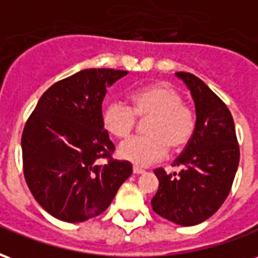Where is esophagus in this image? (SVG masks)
<instances>
[{
	"label": "esophagus",
	"instance_id": "1",
	"mask_svg": "<svg viewBox=\"0 0 258 258\" xmlns=\"http://www.w3.org/2000/svg\"><path fill=\"white\" fill-rule=\"evenodd\" d=\"M133 171H134V174H144V173H145V170H144V168L138 167V166H134V167H133Z\"/></svg>",
	"mask_w": 258,
	"mask_h": 258
}]
</instances>
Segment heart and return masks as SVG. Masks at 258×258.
I'll list each match as a JSON object with an SVG mask.
<instances>
[{
    "instance_id": "obj_1",
    "label": "heart",
    "mask_w": 258,
    "mask_h": 258,
    "mask_svg": "<svg viewBox=\"0 0 258 258\" xmlns=\"http://www.w3.org/2000/svg\"><path fill=\"white\" fill-rule=\"evenodd\" d=\"M131 106L123 101H110L102 110V124L114 138H127L137 127L138 118L145 120L146 135L123 142L118 155L138 164L149 166L171 152L182 151L196 130V113L184 102L182 92L168 83H156L134 91Z\"/></svg>"
}]
</instances>
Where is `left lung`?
Listing matches in <instances>:
<instances>
[{
  "label": "left lung",
  "instance_id": "obj_1",
  "mask_svg": "<svg viewBox=\"0 0 258 258\" xmlns=\"http://www.w3.org/2000/svg\"><path fill=\"white\" fill-rule=\"evenodd\" d=\"M190 90L196 130L173 166L179 173L156 168L159 189L152 199L156 214L179 225H196L216 213L232 188L239 164V144L227 105L195 74L177 73Z\"/></svg>",
  "mask_w": 258,
  "mask_h": 258
}]
</instances>
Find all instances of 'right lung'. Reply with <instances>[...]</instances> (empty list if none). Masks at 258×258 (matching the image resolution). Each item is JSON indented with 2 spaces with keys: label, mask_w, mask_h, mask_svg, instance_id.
<instances>
[{
  "label": "right lung",
  "mask_w": 258,
  "mask_h": 258,
  "mask_svg": "<svg viewBox=\"0 0 258 258\" xmlns=\"http://www.w3.org/2000/svg\"><path fill=\"white\" fill-rule=\"evenodd\" d=\"M127 73L85 69L60 80L42 94L26 121L25 179L34 199L58 220L99 216L133 174L131 163L112 157L114 145L102 124L106 87Z\"/></svg>",
  "instance_id": "obj_1"
}]
</instances>
